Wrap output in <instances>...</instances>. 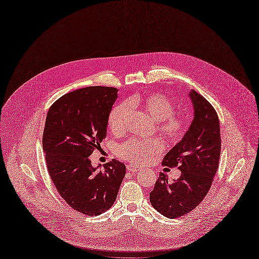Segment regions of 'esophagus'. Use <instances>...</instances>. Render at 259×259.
<instances>
[{"label": "esophagus", "instance_id": "obj_1", "mask_svg": "<svg viewBox=\"0 0 259 259\" xmlns=\"http://www.w3.org/2000/svg\"><path fill=\"white\" fill-rule=\"evenodd\" d=\"M126 168H127V171H130V172H138V171H141L140 168H138V167H136V166H134V165H127Z\"/></svg>", "mask_w": 259, "mask_h": 259}]
</instances>
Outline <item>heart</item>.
I'll return each instance as SVG.
<instances>
[{
	"mask_svg": "<svg viewBox=\"0 0 259 259\" xmlns=\"http://www.w3.org/2000/svg\"><path fill=\"white\" fill-rule=\"evenodd\" d=\"M130 107L139 108L156 122V132L168 144L176 145L189 128L187 120L181 114L175 113V106L170 100L160 93L133 95L112 107L108 115V127L115 136L126 131V119ZM163 151L162 142L157 139H131L117 149V155L132 164H145Z\"/></svg>",
	"mask_w": 259,
	"mask_h": 259,
	"instance_id": "obj_1",
	"label": "heart"
}]
</instances>
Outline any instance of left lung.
<instances>
[{"label":"left lung","mask_w":259,"mask_h":259,"mask_svg":"<svg viewBox=\"0 0 259 259\" xmlns=\"http://www.w3.org/2000/svg\"><path fill=\"white\" fill-rule=\"evenodd\" d=\"M194 119L182 140L169 151L163 165L178 167L181 176L168 181L160 172L150 202L166 218L176 219L193 211L206 197L219 168L221 132L219 115L213 106L196 91L190 92Z\"/></svg>","instance_id":"left-lung-1"}]
</instances>
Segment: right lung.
<instances>
[{
	"label": "right lung",
	"instance_id": "1",
	"mask_svg": "<svg viewBox=\"0 0 259 259\" xmlns=\"http://www.w3.org/2000/svg\"><path fill=\"white\" fill-rule=\"evenodd\" d=\"M111 87H88L51 105L42 133V149L51 180L61 197L84 215L111 208L125 165L112 159L97 170L90 156L107 135L108 115L118 97Z\"/></svg>",
	"mask_w": 259,
	"mask_h": 259
}]
</instances>
